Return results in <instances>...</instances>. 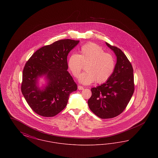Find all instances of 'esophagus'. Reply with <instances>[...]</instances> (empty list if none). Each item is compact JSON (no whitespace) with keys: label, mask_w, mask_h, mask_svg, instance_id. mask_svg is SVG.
Segmentation results:
<instances>
[{"label":"esophagus","mask_w":158,"mask_h":158,"mask_svg":"<svg viewBox=\"0 0 158 158\" xmlns=\"http://www.w3.org/2000/svg\"><path fill=\"white\" fill-rule=\"evenodd\" d=\"M77 88H78V89H79V90H83V89H84L83 86H80V85H79V86H77Z\"/></svg>","instance_id":"esophagus-1"}]
</instances>
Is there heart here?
Masks as SVG:
<instances>
[{"label":"heart","mask_w":158,"mask_h":158,"mask_svg":"<svg viewBox=\"0 0 158 158\" xmlns=\"http://www.w3.org/2000/svg\"><path fill=\"white\" fill-rule=\"evenodd\" d=\"M86 64V72L79 77V82L89 85L97 81L98 83L106 82L113 75L115 61L113 55L105 53L98 44L90 43L83 45L79 54H71L68 60V67L73 76L77 77Z\"/></svg>","instance_id":"b5f03b06"}]
</instances>
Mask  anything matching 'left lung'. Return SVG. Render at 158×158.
Wrapping results in <instances>:
<instances>
[{"label": "left lung", "instance_id": "8db88e82", "mask_svg": "<svg viewBox=\"0 0 158 158\" xmlns=\"http://www.w3.org/2000/svg\"><path fill=\"white\" fill-rule=\"evenodd\" d=\"M117 57L111 77L104 83L91 89L88 104L98 117L106 119L117 117L126 108L135 90L133 69L120 48L105 43Z\"/></svg>", "mask_w": 158, "mask_h": 158}]
</instances>
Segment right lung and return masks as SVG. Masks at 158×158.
I'll return each mask as SVG.
<instances>
[{
	"label": "right lung",
	"instance_id": "add662e5",
	"mask_svg": "<svg viewBox=\"0 0 158 158\" xmlns=\"http://www.w3.org/2000/svg\"><path fill=\"white\" fill-rule=\"evenodd\" d=\"M79 41L64 39L36 51L23 68L21 91L31 108L38 115H56L67 105L77 85L68 72L69 53ZM44 76L47 84L40 89L38 79Z\"/></svg>",
	"mask_w": 158,
	"mask_h": 158
}]
</instances>
